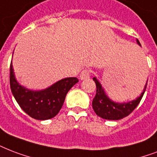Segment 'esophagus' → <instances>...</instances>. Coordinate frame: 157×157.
Instances as JSON below:
<instances>
[{
	"label": "esophagus",
	"instance_id": "esophagus-1",
	"mask_svg": "<svg viewBox=\"0 0 157 157\" xmlns=\"http://www.w3.org/2000/svg\"><path fill=\"white\" fill-rule=\"evenodd\" d=\"M90 76V71L89 69H85L81 71L80 78H81V80H85V79L89 78Z\"/></svg>",
	"mask_w": 157,
	"mask_h": 157
}]
</instances>
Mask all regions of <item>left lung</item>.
<instances>
[{
  "mask_svg": "<svg viewBox=\"0 0 157 157\" xmlns=\"http://www.w3.org/2000/svg\"><path fill=\"white\" fill-rule=\"evenodd\" d=\"M137 43L138 44V45L141 46V44L137 39ZM93 80L96 85V94L92 101L93 109L95 113L98 116H100V118L109 119V120H119V119L129 115L140 103L143 94L145 93L147 86V83H146L145 87L143 89V92L136 100L130 101V102L120 104V103L112 101L106 95L105 90L102 88L101 84L99 82L97 79L94 77Z\"/></svg>",
  "mask_w": 157,
  "mask_h": 157,
  "instance_id": "1",
  "label": "left lung"
}]
</instances>
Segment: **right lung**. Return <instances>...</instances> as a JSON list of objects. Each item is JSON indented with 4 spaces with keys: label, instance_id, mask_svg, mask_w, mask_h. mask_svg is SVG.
<instances>
[{
    "label": "right lung",
    "instance_id": "right-lung-1",
    "mask_svg": "<svg viewBox=\"0 0 157 157\" xmlns=\"http://www.w3.org/2000/svg\"><path fill=\"white\" fill-rule=\"evenodd\" d=\"M77 82L76 77H68L47 89L31 90L20 86L15 77L12 63L10 67V85L15 100L28 115L38 120H47L57 115L67 92Z\"/></svg>",
    "mask_w": 157,
    "mask_h": 157
}]
</instances>
